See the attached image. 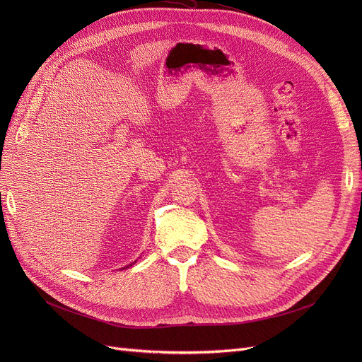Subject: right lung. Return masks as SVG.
Segmentation results:
<instances>
[{
    "label": "right lung",
    "mask_w": 362,
    "mask_h": 362,
    "mask_svg": "<svg viewBox=\"0 0 362 362\" xmlns=\"http://www.w3.org/2000/svg\"><path fill=\"white\" fill-rule=\"evenodd\" d=\"M130 265H132V264H130Z\"/></svg>",
    "instance_id": "obj_1"
}]
</instances>
